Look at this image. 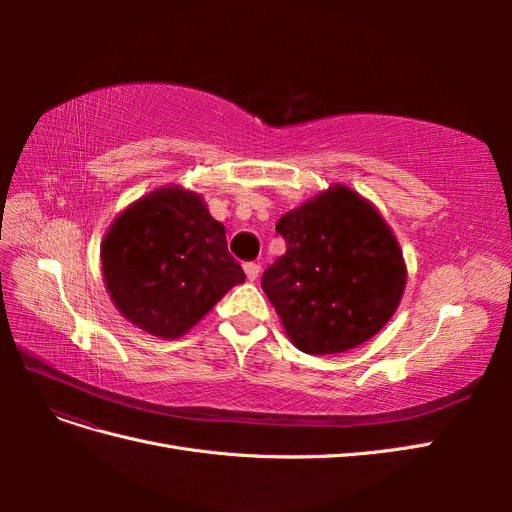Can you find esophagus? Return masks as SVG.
Masks as SVG:
<instances>
[{
    "instance_id": "34e87169",
    "label": "esophagus",
    "mask_w": 512,
    "mask_h": 512,
    "mask_svg": "<svg viewBox=\"0 0 512 512\" xmlns=\"http://www.w3.org/2000/svg\"><path fill=\"white\" fill-rule=\"evenodd\" d=\"M243 271H245V275H247V280L254 282L256 277H258V273H260V265H256V262H245Z\"/></svg>"
}]
</instances>
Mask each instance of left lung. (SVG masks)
<instances>
[{
  "label": "left lung",
  "mask_w": 512,
  "mask_h": 512,
  "mask_svg": "<svg viewBox=\"0 0 512 512\" xmlns=\"http://www.w3.org/2000/svg\"><path fill=\"white\" fill-rule=\"evenodd\" d=\"M275 230L286 254L262 275V290L301 352L352 350L393 318L408 271L374 203L335 183L284 213Z\"/></svg>",
  "instance_id": "1"
}]
</instances>
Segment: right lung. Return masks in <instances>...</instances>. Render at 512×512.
<instances>
[{"mask_svg":"<svg viewBox=\"0 0 512 512\" xmlns=\"http://www.w3.org/2000/svg\"><path fill=\"white\" fill-rule=\"evenodd\" d=\"M108 297L134 327L179 339L245 282L203 196L164 185L123 209L100 245Z\"/></svg>","mask_w":512,"mask_h":512,"instance_id":"1","label":"right lung"}]
</instances>
